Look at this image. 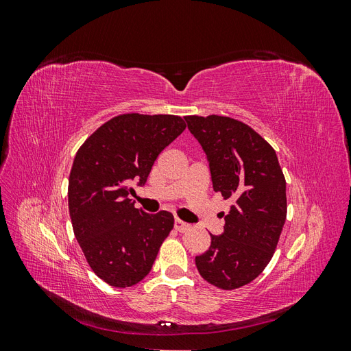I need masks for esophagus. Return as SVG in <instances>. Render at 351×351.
<instances>
[{
    "instance_id": "1",
    "label": "esophagus",
    "mask_w": 351,
    "mask_h": 351,
    "mask_svg": "<svg viewBox=\"0 0 351 351\" xmlns=\"http://www.w3.org/2000/svg\"><path fill=\"white\" fill-rule=\"evenodd\" d=\"M174 228H176L178 232H186L187 230H190V224H187V222L182 221L180 218H176V221H174Z\"/></svg>"
}]
</instances>
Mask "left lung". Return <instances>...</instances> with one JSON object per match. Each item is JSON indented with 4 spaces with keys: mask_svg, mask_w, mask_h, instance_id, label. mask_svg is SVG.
<instances>
[{
    "mask_svg": "<svg viewBox=\"0 0 351 351\" xmlns=\"http://www.w3.org/2000/svg\"><path fill=\"white\" fill-rule=\"evenodd\" d=\"M208 155L212 186L234 205L222 236L196 256L202 278L221 290L252 282L274 256L287 218L285 177L274 147L246 123L226 115H187Z\"/></svg>",
    "mask_w": 351,
    "mask_h": 351,
    "instance_id": "left-lung-1",
    "label": "left lung"
}]
</instances>
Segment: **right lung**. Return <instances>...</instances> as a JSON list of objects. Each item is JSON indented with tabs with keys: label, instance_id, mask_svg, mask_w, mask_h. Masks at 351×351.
<instances>
[{
	"label": "right lung",
	"instance_id": "obj_1",
	"mask_svg": "<svg viewBox=\"0 0 351 351\" xmlns=\"http://www.w3.org/2000/svg\"><path fill=\"white\" fill-rule=\"evenodd\" d=\"M186 129L171 114H120L95 130L74 156L69 210L74 236L90 269L125 289L151 272L174 227L167 210L145 214L129 195L145 184L158 155Z\"/></svg>",
	"mask_w": 351,
	"mask_h": 351
}]
</instances>
